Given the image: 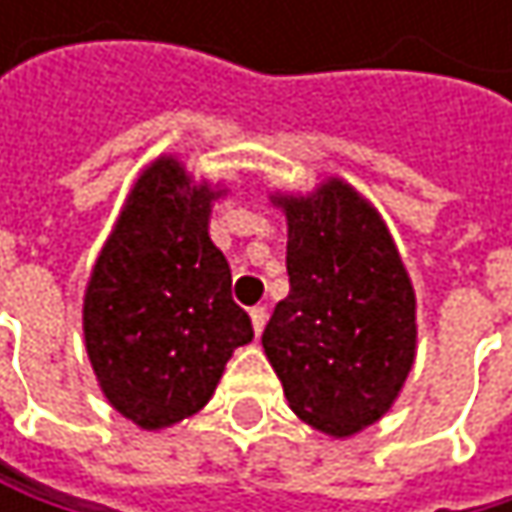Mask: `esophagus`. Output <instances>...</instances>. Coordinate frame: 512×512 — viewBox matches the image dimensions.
<instances>
[{
  "mask_svg": "<svg viewBox=\"0 0 512 512\" xmlns=\"http://www.w3.org/2000/svg\"><path fill=\"white\" fill-rule=\"evenodd\" d=\"M249 314H252V326H255V335H260V332H263V326H266V317H269V314H266V308H263V305H255V308H252Z\"/></svg>",
  "mask_w": 512,
  "mask_h": 512,
  "instance_id": "obj_1",
  "label": "esophagus"
}]
</instances>
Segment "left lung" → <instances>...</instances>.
<instances>
[{"label":"left lung","instance_id":"left-lung-1","mask_svg":"<svg viewBox=\"0 0 512 512\" xmlns=\"http://www.w3.org/2000/svg\"><path fill=\"white\" fill-rule=\"evenodd\" d=\"M278 204L290 293L260 341L290 409L329 436H353L391 409L412 370V281L382 219L347 183Z\"/></svg>","mask_w":512,"mask_h":512}]
</instances>
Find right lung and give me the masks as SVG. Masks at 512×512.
I'll return each mask as SVG.
<instances>
[{
	"label": "right lung",
	"mask_w": 512,
	"mask_h": 512,
	"mask_svg": "<svg viewBox=\"0 0 512 512\" xmlns=\"http://www.w3.org/2000/svg\"><path fill=\"white\" fill-rule=\"evenodd\" d=\"M216 192L156 159L136 183L85 293V347L109 403L145 430L195 415L255 338L207 234Z\"/></svg>",
	"instance_id": "1"
}]
</instances>
